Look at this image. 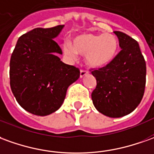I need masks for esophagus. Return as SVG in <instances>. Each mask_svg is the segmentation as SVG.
<instances>
[{
    "label": "esophagus",
    "mask_w": 154,
    "mask_h": 154,
    "mask_svg": "<svg viewBox=\"0 0 154 154\" xmlns=\"http://www.w3.org/2000/svg\"><path fill=\"white\" fill-rule=\"evenodd\" d=\"M89 73L88 71H85V70H81L80 71V77L81 78H82L83 77H85L86 75H88Z\"/></svg>",
    "instance_id": "1"
}]
</instances>
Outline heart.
Segmentation results:
<instances>
[{"mask_svg": "<svg viewBox=\"0 0 154 154\" xmlns=\"http://www.w3.org/2000/svg\"><path fill=\"white\" fill-rule=\"evenodd\" d=\"M118 48V38L111 33H83L75 36L72 44L66 42L62 50L71 60H76L77 53L85 55L88 66L92 68H102L114 60Z\"/></svg>", "mask_w": 154, "mask_h": 154, "instance_id": "heart-1", "label": "heart"}]
</instances>
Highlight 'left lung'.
Masks as SVG:
<instances>
[{
  "label": "left lung",
  "instance_id": "obj_1",
  "mask_svg": "<svg viewBox=\"0 0 154 154\" xmlns=\"http://www.w3.org/2000/svg\"><path fill=\"white\" fill-rule=\"evenodd\" d=\"M121 51L109 65L92 72L97 87L92 93L96 109L109 118L129 114L140 103L146 83V62L137 41L121 32Z\"/></svg>",
  "mask_w": 154,
  "mask_h": 154
}]
</instances>
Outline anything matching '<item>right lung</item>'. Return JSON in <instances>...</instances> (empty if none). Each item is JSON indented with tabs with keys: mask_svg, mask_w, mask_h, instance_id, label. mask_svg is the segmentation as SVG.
Returning a JSON list of instances; mask_svg holds the SVG:
<instances>
[{
	"mask_svg": "<svg viewBox=\"0 0 154 154\" xmlns=\"http://www.w3.org/2000/svg\"><path fill=\"white\" fill-rule=\"evenodd\" d=\"M64 27L35 28L18 39L10 61V85L17 103L37 116L58 110L70 85L80 71L58 57L62 51L55 42Z\"/></svg>",
	"mask_w": 154,
	"mask_h": 154,
	"instance_id": "add662e5",
	"label": "right lung"
}]
</instances>
